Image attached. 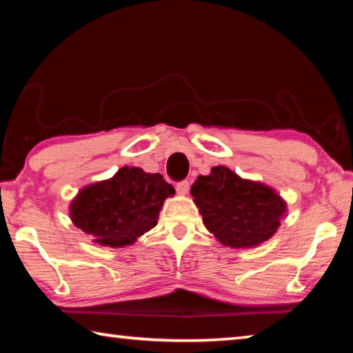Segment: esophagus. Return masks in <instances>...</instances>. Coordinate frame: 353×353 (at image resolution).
Returning <instances> with one entry per match:
<instances>
[{
  "label": "esophagus",
  "mask_w": 353,
  "mask_h": 353,
  "mask_svg": "<svg viewBox=\"0 0 353 353\" xmlns=\"http://www.w3.org/2000/svg\"><path fill=\"white\" fill-rule=\"evenodd\" d=\"M176 190L179 194H187L188 190H190V182L188 181H181L176 185Z\"/></svg>",
  "instance_id": "34e87169"
}]
</instances>
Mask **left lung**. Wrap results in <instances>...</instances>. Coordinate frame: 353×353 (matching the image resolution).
Instances as JSON below:
<instances>
[{
    "label": "left lung",
    "instance_id": "left-lung-1",
    "mask_svg": "<svg viewBox=\"0 0 353 353\" xmlns=\"http://www.w3.org/2000/svg\"><path fill=\"white\" fill-rule=\"evenodd\" d=\"M190 191L207 229L229 248H252L270 240L286 212L272 188L244 181L225 166L199 176Z\"/></svg>",
    "mask_w": 353,
    "mask_h": 353
}]
</instances>
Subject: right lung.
Segmentation results:
<instances>
[{
    "mask_svg": "<svg viewBox=\"0 0 353 353\" xmlns=\"http://www.w3.org/2000/svg\"><path fill=\"white\" fill-rule=\"evenodd\" d=\"M174 193L162 174L124 166L109 181L81 190L70 214L74 225L97 243L123 248L157 224L163 201Z\"/></svg>",
    "mask_w": 353,
    "mask_h": 353,
    "instance_id": "obj_1",
    "label": "right lung"
}]
</instances>
